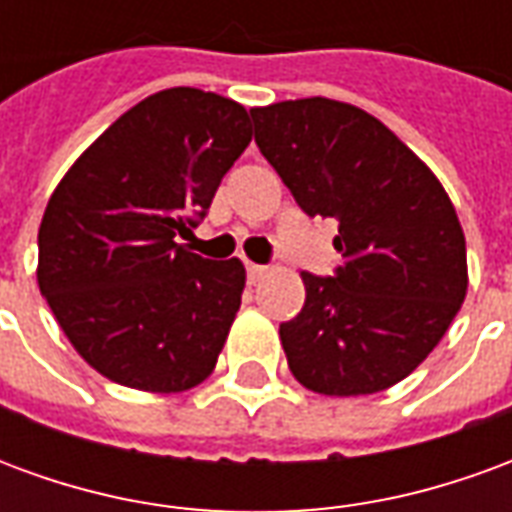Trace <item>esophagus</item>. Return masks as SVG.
<instances>
[{"label": "esophagus", "mask_w": 512, "mask_h": 512, "mask_svg": "<svg viewBox=\"0 0 512 512\" xmlns=\"http://www.w3.org/2000/svg\"><path fill=\"white\" fill-rule=\"evenodd\" d=\"M266 271H268L266 266H257V263H246V277H249V282H252V285L266 277Z\"/></svg>", "instance_id": "34e87169"}]
</instances>
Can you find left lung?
I'll list each match as a JSON object with an SVG mask.
<instances>
[{"instance_id": "obj_1", "label": "left lung", "mask_w": 512, "mask_h": 512, "mask_svg": "<svg viewBox=\"0 0 512 512\" xmlns=\"http://www.w3.org/2000/svg\"><path fill=\"white\" fill-rule=\"evenodd\" d=\"M255 142L307 216L337 219L332 277L279 323L290 373L312 392L373 395L417 370L466 296V241L436 175L359 106L301 98L249 109Z\"/></svg>"}]
</instances>
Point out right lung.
<instances>
[{
  "label": "right lung",
  "mask_w": 512,
  "mask_h": 512,
  "mask_svg": "<svg viewBox=\"0 0 512 512\" xmlns=\"http://www.w3.org/2000/svg\"><path fill=\"white\" fill-rule=\"evenodd\" d=\"M252 142L241 104L172 87L76 158L38 230V285L84 362L115 384L183 392L211 376L241 307V260L183 238Z\"/></svg>",
  "instance_id": "obj_1"
}]
</instances>
